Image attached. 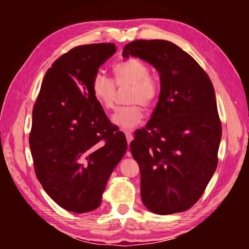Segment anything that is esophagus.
I'll return each instance as SVG.
<instances>
[{
    "mask_svg": "<svg viewBox=\"0 0 249 249\" xmlns=\"http://www.w3.org/2000/svg\"><path fill=\"white\" fill-rule=\"evenodd\" d=\"M125 137H126V141H127V144L129 145V142L133 141V135H132V133H130V132H125ZM126 155H127L128 157H129V156H130L129 151H127V154H126Z\"/></svg>",
    "mask_w": 249,
    "mask_h": 249,
    "instance_id": "esophagus-1",
    "label": "esophagus"
}]
</instances>
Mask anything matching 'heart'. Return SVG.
<instances>
[{"mask_svg": "<svg viewBox=\"0 0 249 249\" xmlns=\"http://www.w3.org/2000/svg\"><path fill=\"white\" fill-rule=\"evenodd\" d=\"M114 80L98 71L91 79L90 88L101 107L109 111L114 107L116 87H128L126 102L129 105L121 107L112 116V122L123 129H130L142 122L144 113L141 107H153L158 101L160 88L150 77L149 68L140 59L128 58L113 66Z\"/></svg>", "mask_w": 249, "mask_h": 249, "instance_id": "obj_1", "label": "heart"}]
</instances>
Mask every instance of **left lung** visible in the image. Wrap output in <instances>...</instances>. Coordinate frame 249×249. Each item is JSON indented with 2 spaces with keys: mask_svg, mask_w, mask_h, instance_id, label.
<instances>
[{
  "mask_svg": "<svg viewBox=\"0 0 249 249\" xmlns=\"http://www.w3.org/2000/svg\"><path fill=\"white\" fill-rule=\"evenodd\" d=\"M138 57L159 72V101L129 147L141 170L147 209L166 215L190 209L217 167L222 136L213 84L190 54L167 40H134L123 57Z\"/></svg>",
  "mask_w": 249,
  "mask_h": 249,
  "instance_id": "1",
  "label": "left lung"
}]
</instances>
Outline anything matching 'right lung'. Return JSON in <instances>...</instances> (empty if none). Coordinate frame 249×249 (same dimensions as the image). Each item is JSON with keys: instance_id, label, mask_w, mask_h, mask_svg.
Here are the masks:
<instances>
[{"instance_id": "add662e5", "label": "right lung", "mask_w": 249, "mask_h": 249, "mask_svg": "<svg viewBox=\"0 0 249 249\" xmlns=\"http://www.w3.org/2000/svg\"><path fill=\"white\" fill-rule=\"evenodd\" d=\"M116 52L114 44L74 47L46 72L29 134L34 169L47 195L74 213L99 208L112 171L127 149L90 83Z\"/></svg>"}]
</instances>
